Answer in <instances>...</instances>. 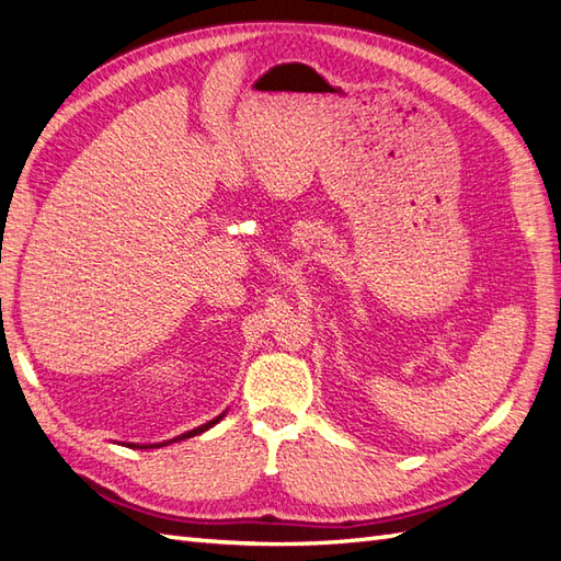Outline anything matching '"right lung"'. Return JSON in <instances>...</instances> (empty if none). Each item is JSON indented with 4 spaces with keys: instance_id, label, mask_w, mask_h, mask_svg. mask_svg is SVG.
<instances>
[{
    "instance_id": "right-lung-1",
    "label": "right lung",
    "mask_w": 561,
    "mask_h": 561,
    "mask_svg": "<svg viewBox=\"0 0 561 561\" xmlns=\"http://www.w3.org/2000/svg\"><path fill=\"white\" fill-rule=\"evenodd\" d=\"M225 415H227V411L219 413L217 419H213V421H207V423H203V425H198V427L188 430V433H184V435H176V437L167 439V442H158V445H134V442H126V447H131V449H158V447H167V445H172V442H181V439H188V437H195V435L205 433V430H210L213 425H217L221 419H225Z\"/></svg>"
}]
</instances>
